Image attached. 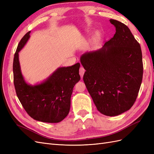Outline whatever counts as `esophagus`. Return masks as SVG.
Segmentation results:
<instances>
[{"label": "esophagus", "instance_id": "esophagus-1", "mask_svg": "<svg viewBox=\"0 0 154 154\" xmlns=\"http://www.w3.org/2000/svg\"><path fill=\"white\" fill-rule=\"evenodd\" d=\"M85 69L83 67H81L80 68V75L81 78H83V74H84V73H85Z\"/></svg>", "mask_w": 154, "mask_h": 154}]
</instances>
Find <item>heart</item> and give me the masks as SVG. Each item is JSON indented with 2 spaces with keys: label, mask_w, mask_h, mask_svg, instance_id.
Masks as SVG:
<instances>
[{
  "label": "heart",
  "mask_w": 154,
  "mask_h": 154,
  "mask_svg": "<svg viewBox=\"0 0 154 154\" xmlns=\"http://www.w3.org/2000/svg\"><path fill=\"white\" fill-rule=\"evenodd\" d=\"M101 39V34L100 32H97L96 35H95V36L94 38V44H97V43L99 42L100 40Z\"/></svg>",
  "instance_id": "b5f03b06"
}]
</instances>
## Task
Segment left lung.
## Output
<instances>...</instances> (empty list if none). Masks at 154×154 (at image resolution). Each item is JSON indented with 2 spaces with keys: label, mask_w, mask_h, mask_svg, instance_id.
Instances as JSON below:
<instances>
[{
  "label": "left lung",
  "mask_w": 154,
  "mask_h": 154,
  "mask_svg": "<svg viewBox=\"0 0 154 154\" xmlns=\"http://www.w3.org/2000/svg\"><path fill=\"white\" fill-rule=\"evenodd\" d=\"M116 33L101 49L80 57L86 70L83 81L101 114L115 116L128 110L136 101L143 73L140 45L128 27L114 19Z\"/></svg>",
  "instance_id": "obj_1"
}]
</instances>
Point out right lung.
Returning a JSON list of instances; mask_svg holds the SVG:
<instances>
[{
	"mask_svg": "<svg viewBox=\"0 0 154 154\" xmlns=\"http://www.w3.org/2000/svg\"><path fill=\"white\" fill-rule=\"evenodd\" d=\"M30 32L23 36L14 56L13 81L17 95L32 118L45 123H59L69 112L73 87L80 80V64L59 67L39 84H28L21 72L18 53L28 41Z\"/></svg>",
	"mask_w": 154,
	"mask_h": 154,
	"instance_id": "1",
	"label": "right lung"
}]
</instances>
